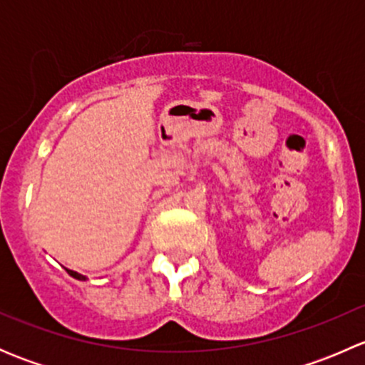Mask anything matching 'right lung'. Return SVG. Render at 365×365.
Instances as JSON below:
<instances>
[{
  "label": "right lung",
  "instance_id": "add662e5",
  "mask_svg": "<svg viewBox=\"0 0 365 365\" xmlns=\"http://www.w3.org/2000/svg\"><path fill=\"white\" fill-rule=\"evenodd\" d=\"M68 272V275H72L73 279H77V281H84V275H81V274H77V272H73V270H67Z\"/></svg>",
  "mask_w": 365,
  "mask_h": 365
}]
</instances>
